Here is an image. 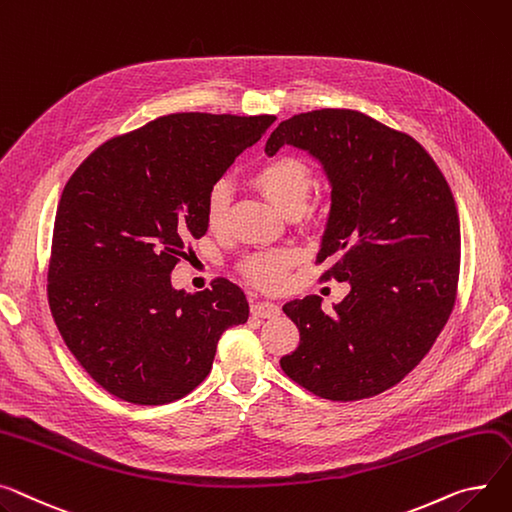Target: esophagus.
<instances>
[{"label": "esophagus", "mask_w": 512, "mask_h": 512, "mask_svg": "<svg viewBox=\"0 0 512 512\" xmlns=\"http://www.w3.org/2000/svg\"><path fill=\"white\" fill-rule=\"evenodd\" d=\"M251 313H253L255 317H259V319H274V317H278L282 311H280V306L274 304V302L259 300V302H253V304H251Z\"/></svg>", "instance_id": "34e87169"}]
</instances>
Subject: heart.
<instances>
[{"instance_id":"heart-1","label":"heart","mask_w":512,"mask_h":512,"mask_svg":"<svg viewBox=\"0 0 512 512\" xmlns=\"http://www.w3.org/2000/svg\"><path fill=\"white\" fill-rule=\"evenodd\" d=\"M255 187L271 201L274 206L290 214H300L309 203L315 177L311 166L304 160L280 154L265 160L253 175ZM230 183L220 179L203 199V218L210 230H222L228 218L230 208ZM294 265V255L290 251H259L247 257L241 265L243 276L261 290H280L290 276V267Z\"/></svg>"}]
</instances>
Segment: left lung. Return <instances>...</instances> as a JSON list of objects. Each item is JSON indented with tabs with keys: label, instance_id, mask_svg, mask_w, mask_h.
Here are the masks:
<instances>
[{
	"label": "left lung",
	"instance_id": "obj_1",
	"mask_svg": "<svg viewBox=\"0 0 512 512\" xmlns=\"http://www.w3.org/2000/svg\"><path fill=\"white\" fill-rule=\"evenodd\" d=\"M286 144L325 168L331 212L317 263L331 261L321 280L352 290L333 313L319 296L284 304L300 344L280 366L323 399L374 397L422 362L453 313L461 230L451 187L412 135L360 111L294 115L265 154Z\"/></svg>",
	"mask_w": 512,
	"mask_h": 512
}]
</instances>
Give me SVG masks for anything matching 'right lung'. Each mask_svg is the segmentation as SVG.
<instances>
[{"mask_svg":"<svg viewBox=\"0 0 512 512\" xmlns=\"http://www.w3.org/2000/svg\"><path fill=\"white\" fill-rule=\"evenodd\" d=\"M274 115H164L98 146L55 216L47 296L65 346L111 395L162 405L212 370L220 335L249 319L236 284L175 290L170 274L208 230L203 199Z\"/></svg>","mask_w":512,"mask_h":512,"instance_id":"obj_1","label":"right lung"}]
</instances>
